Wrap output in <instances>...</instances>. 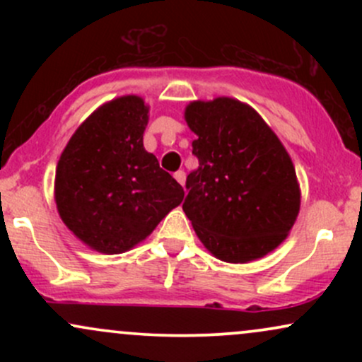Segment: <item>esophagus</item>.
<instances>
[{"mask_svg":"<svg viewBox=\"0 0 362 362\" xmlns=\"http://www.w3.org/2000/svg\"><path fill=\"white\" fill-rule=\"evenodd\" d=\"M173 177H175V180L180 185L185 184V172H184V170H178V172H175V175H173Z\"/></svg>","mask_w":362,"mask_h":362,"instance_id":"esophagus-1","label":"esophagus"}]
</instances>
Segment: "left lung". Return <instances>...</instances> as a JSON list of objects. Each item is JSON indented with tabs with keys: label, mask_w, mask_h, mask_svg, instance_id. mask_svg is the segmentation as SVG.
Instances as JSON below:
<instances>
[{
	"label": "left lung",
	"mask_w": 362,
	"mask_h": 362,
	"mask_svg": "<svg viewBox=\"0 0 362 362\" xmlns=\"http://www.w3.org/2000/svg\"><path fill=\"white\" fill-rule=\"evenodd\" d=\"M185 120L197 134L182 207L214 257L245 264L284 242L300 213L293 161L252 107L221 97L192 102Z\"/></svg>",
	"instance_id": "left-lung-1"
}]
</instances>
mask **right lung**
<instances>
[{"label":"right lung","mask_w":362,"mask_h":362,"mask_svg":"<svg viewBox=\"0 0 362 362\" xmlns=\"http://www.w3.org/2000/svg\"><path fill=\"white\" fill-rule=\"evenodd\" d=\"M146 124L143 98H115L76 129L59 158L57 211L93 250H129L184 199L182 185L143 146Z\"/></svg>","instance_id":"1"}]
</instances>
